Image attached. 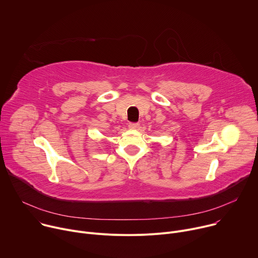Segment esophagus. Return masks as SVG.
<instances>
[{"label":"esophagus","instance_id":"1","mask_svg":"<svg viewBox=\"0 0 258 258\" xmlns=\"http://www.w3.org/2000/svg\"><path fill=\"white\" fill-rule=\"evenodd\" d=\"M139 126H140V124L137 123V122H130V123H128V127H130L131 130H137Z\"/></svg>","mask_w":258,"mask_h":258}]
</instances>
